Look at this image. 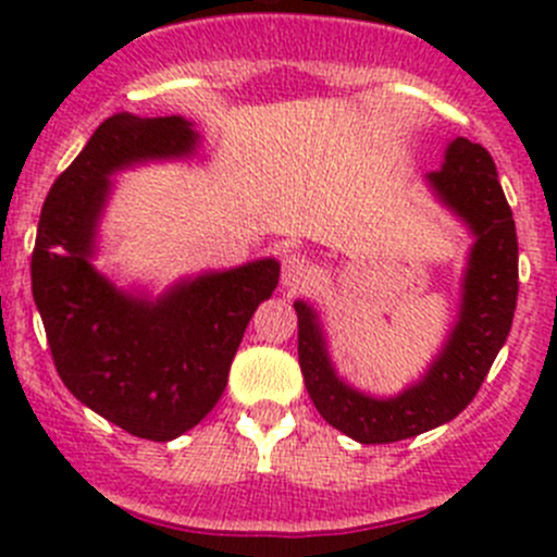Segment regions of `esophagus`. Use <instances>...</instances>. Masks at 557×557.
<instances>
[{
    "label": "esophagus",
    "instance_id": "obj_1",
    "mask_svg": "<svg viewBox=\"0 0 557 557\" xmlns=\"http://www.w3.org/2000/svg\"><path fill=\"white\" fill-rule=\"evenodd\" d=\"M310 274H312V267L301 252H288V256L283 258V288L288 290L305 288Z\"/></svg>",
    "mask_w": 557,
    "mask_h": 557
}]
</instances>
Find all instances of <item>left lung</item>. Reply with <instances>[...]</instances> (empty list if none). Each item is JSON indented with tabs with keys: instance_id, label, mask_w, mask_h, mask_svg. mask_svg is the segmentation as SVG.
<instances>
[{
	"instance_id": "left-lung-1",
	"label": "left lung",
	"mask_w": 557,
	"mask_h": 557,
	"mask_svg": "<svg viewBox=\"0 0 557 557\" xmlns=\"http://www.w3.org/2000/svg\"><path fill=\"white\" fill-rule=\"evenodd\" d=\"M442 207L474 243L460 277V305L445 345L423 374L396 396H372L339 377L320 314L305 299L299 314V363L314 409L361 445H387L458 418L480 391L512 329L518 305V234L496 164L482 145L455 137L436 172L425 174Z\"/></svg>"
}]
</instances>
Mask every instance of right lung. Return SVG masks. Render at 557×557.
I'll list each match as a JSON object with an SVG mask.
<instances>
[{
    "label": "right lung",
    "mask_w": 557,
    "mask_h": 557,
    "mask_svg": "<svg viewBox=\"0 0 557 557\" xmlns=\"http://www.w3.org/2000/svg\"><path fill=\"white\" fill-rule=\"evenodd\" d=\"M199 148L201 134L183 115L107 117L48 190L32 252V294L61 383L150 442L177 440L215 407L252 312L280 280L277 258H258L153 296L97 269L112 174L194 159Z\"/></svg>",
    "instance_id": "obj_1"
}]
</instances>
